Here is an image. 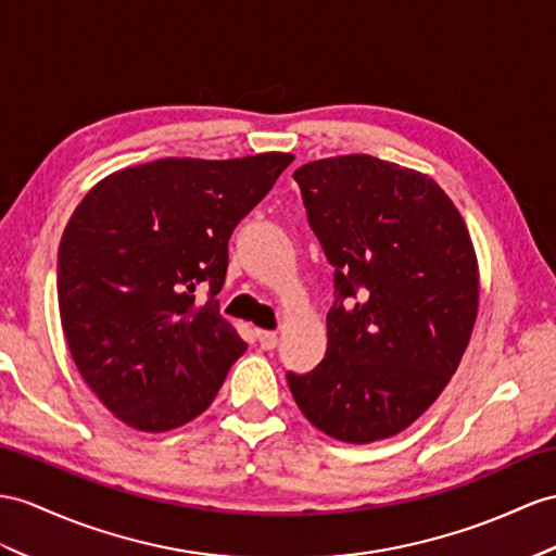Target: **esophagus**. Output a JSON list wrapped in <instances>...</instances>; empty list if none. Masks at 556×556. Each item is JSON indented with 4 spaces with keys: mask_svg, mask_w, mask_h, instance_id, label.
Instances as JSON below:
<instances>
[{
    "mask_svg": "<svg viewBox=\"0 0 556 556\" xmlns=\"http://www.w3.org/2000/svg\"><path fill=\"white\" fill-rule=\"evenodd\" d=\"M256 340H260V344H262V349H276V344H278V334L276 332H270V330H256Z\"/></svg>",
    "mask_w": 556,
    "mask_h": 556,
    "instance_id": "esophagus-1",
    "label": "esophagus"
}]
</instances>
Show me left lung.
Masks as SVG:
<instances>
[{
    "label": "left lung",
    "mask_w": 556,
    "mask_h": 556,
    "mask_svg": "<svg viewBox=\"0 0 556 556\" xmlns=\"http://www.w3.org/2000/svg\"><path fill=\"white\" fill-rule=\"evenodd\" d=\"M334 266L325 358L288 384L311 425L344 443L410 427L463 361L479 314V262L463 214L431 176L372 155L294 172Z\"/></svg>",
    "instance_id": "8db88e82"
}]
</instances>
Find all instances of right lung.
<instances>
[{
  "mask_svg": "<svg viewBox=\"0 0 556 556\" xmlns=\"http://www.w3.org/2000/svg\"><path fill=\"white\" fill-rule=\"evenodd\" d=\"M292 160L162 157L108 174L73 212L59 248L63 334L83 380L131 429L191 422L245 354L214 296L233 228Z\"/></svg>",
  "mask_w": 556,
  "mask_h": 556,
  "instance_id": "obj_1",
  "label": "right lung"
}]
</instances>
